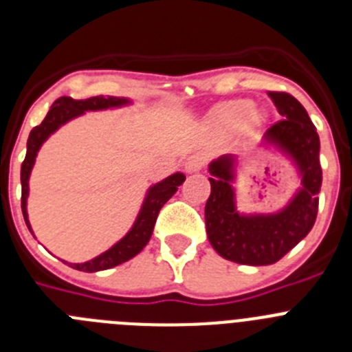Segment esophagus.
Returning a JSON list of instances; mask_svg holds the SVG:
<instances>
[{
	"label": "esophagus",
	"mask_w": 352,
	"mask_h": 352,
	"mask_svg": "<svg viewBox=\"0 0 352 352\" xmlns=\"http://www.w3.org/2000/svg\"><path fill=\"white\" fill-rule=\"evenodd\" d=\"M204 164H206V160H204L201 155H192V157L186 158L185 169L188 170V173H197V170L203 169Z\"/></svg>",
	"instance_id": "34e87169"
}]
</instances>
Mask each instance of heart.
<instances>
[{
    "instance_id": "heart-1",
    "label": "heart",
    "mask_w": 352,
    "mask_h": 352,
    "mask_svg": "<svg viewBox=\"0 0 352 352\" xmlns=\"http://www.w3.org/2000/svg\"><path fill=\"white\" fill-rule=\"evenodd\" d=\"M254 104L247 100L234 102V104L227 105L222 111L220 116V125L227 130H238L245 126L248 121L254 118Z\"/></svg>"
}]
</instances>
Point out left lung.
<instances>
[{
    "label": "left lung",
    "mask_w": 352,
    "mask_h": 352,
    "mask_svg": "<svg viewBox=\"0 0 352 352\" xmlns=\"http://www.w3.org/2000/svg\"><path fill=\"white\" fill-rule=\"evenodd\" d=\"M282 116L266 132V139L285 149L303 174V188L287 208L275 214L245 217L236 211L232 190V158L222 157L210 166L211 194L206 201V232L211 247L227 261L266 266L280 261L316 223L322 170L319 135L303 105L284 91H268Z\"/></svg>",
    "instance_id": "obj_1"
}]
</instances>
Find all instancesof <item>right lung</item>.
Segmentation results:
<instances>
[{
	"label": "right lung",
	"mask_w": 352,
	"mask_h": 352,
	"mask_svg": "<svg viewBox=\"0 0 352 352\" xmlns=\"http://www.w3.org/2000/svg\"><path fill=\"white\" fill-rule=\"evenodd\" d=\"M126 104L125 98H116V96H91L86 100H74L72 96H61L52 104L51 111L47 113L45 120L40 123L38 126L30 132L28 138V151L26 158H24L23 166H21V185H23V195H21V208H23L24 220H26L28 229L31 231L30 222H28V211H26V199H28V179H30V173L35 164L36 153H38L40 146L45 139L51 135L54 130L60 129L63 123H67L72 118L79 116L84 111H96V109H107V107H118V105ZM185 182V176L182 173H176L169 178H166L158 185L151 186L148 192L144 204L141 208L138 220L130 229L129 234L123 239H120L113 248H109L107 252L100 254L95 259L88 261L82 264H70L72 268L79 270V272H102V270L114 268L118 264L125 263V261L132 259L146 247L151 234H153V227L157 222V217L160 213L162 206L169 201L174 195V192L178 190V186Z\"/></svg>",
	"instance_id": "right-lung-1"
}]
</instances>
